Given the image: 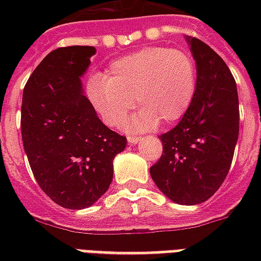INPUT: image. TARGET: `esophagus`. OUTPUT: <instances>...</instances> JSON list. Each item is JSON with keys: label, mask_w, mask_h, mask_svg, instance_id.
I'll return each instance as SVG.
<instances>
[{"label": "esophagus", "mask_w": 261, "mask_h": 261, "mask_svg": "<svg viewBox=\"0 0 261 261\" xmlns=\"http://www.w3.org/2000/svg\"><path fill=\"white\" fill-rule=\"evenodd\" d=\"M127 140H128V142H130V144H136V142H138V141H140V140H141V137H138V136H128V138H127Z\"/></svg>", "instance_id": "obj_1"}]
</instances>
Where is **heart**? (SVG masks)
<instances>
[{
	"label": "heart",
	"mask_w": 261,
	"mask_h": 261,
	"mask_svg": "<svg viewBox=\"0 0 261 261\" xmlns=\"http://www.w3.org/2000/svg\"><path fill=\"white\" fill-rule=\"evenodd\" d=\"M197 88L196 61L185 50L147 47L110 64L88 86V96L109 125L120 127L136 106L133 125L147 130L173 124L186 114Z\"/></svg>",
	"instance_id": "b5f03b06"
}]
</instances>
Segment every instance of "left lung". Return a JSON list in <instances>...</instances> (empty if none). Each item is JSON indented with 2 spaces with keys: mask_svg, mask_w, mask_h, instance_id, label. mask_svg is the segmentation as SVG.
Wrapping results in <instances>:
<instances>
[{
  "mask_svg": "<svg viewBox=\"0 0 261 261\" xmlns=\"http://www.w3.org/2000/svg\"><path fill=\"white\" fill-rule=\"evenodd\" d=\"M197 64L196 95L173 128L159 138L164 153L149 168L155 185L177 204H200L224 183L239 136V99L228 65L197 37H187Z\"/></svg>",
  "mask_w": 261,
  "mask_h": 261,
  "instance_id": "left-lung-1",
  "label": "left lung"
}]
</instances>
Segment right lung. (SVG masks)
<instances>
[{
  "mask_svg": "<svg viewBox=\"0 0 261 261\" xmlns=\"http://www.w3.org/2000/svg\"><path fill=\"white\" fill-rule=\"evenodd\" d=\"M92 46L48 53L26 82L20 131L35 179L56 204L92 205L113 179V159L127 138L110 130L82 95L80 76L91 64Z\"/></svg>",
  "mask_w": 261,
  "mask_h": 261,
  "instance_id": "1",
  "label": "right lung"
}]
</instances>
